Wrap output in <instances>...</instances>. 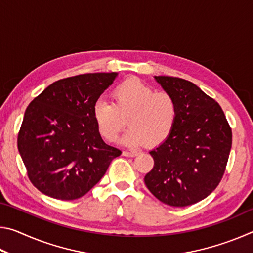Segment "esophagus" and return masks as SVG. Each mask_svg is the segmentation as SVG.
<instances>
[{"mask_svg": "<svg viewBox=\"0 0 253 253\" xmlns=\"http://www.w3.org/2000/svg\"><path fill=\"white\" fill-rule=\"evenodd\" d=\"M123 155H124V156H126V157H132V156H136V155H137V152L124 151V152H123Z\"/></svg>", "mask_w": 253, "mask_h": 253, "instance_id": "34e87169", "label": "esophagus"}]
</instances>
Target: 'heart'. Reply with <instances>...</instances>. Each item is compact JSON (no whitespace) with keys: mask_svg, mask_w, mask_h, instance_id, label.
Returning <instances> with one entry per match:
<instances>
[{"mask_svg":"<svg viewBox=\"0 0 253 253\" xmlns=\"http://www.w3.org/2000/svg\"><path fill=\"white\" fill-rule=\"evenodd\" d=\"M113 102L98 100L92 116L98 130L107 142L116 139L127 124L129 129L121 138L126 146L144 144L158 146L169 139L176 126L178 108L169 92H155L154 88L131 77L114 88Z\"/></svg>","mask_w":253,"mask_h":253,"instance_id":"b5f03b06","label":"heart"}]
</instances>
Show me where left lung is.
I'll list each match as a JSON object with an SVG mask.
<instances>
[{"mask_svg": "<svg viewBox=\"0 0 253 253\" xmlns=\"http://www.w3.org/2000/svg\"><path fill=\"white\" fill-rule=\"evenodd\" d=\"M176 100L178 118L168 140L149 152L154 168L144 181L170 207H187L219 185L229 160L232 130L221 106L198 85L176 77L155 76Z\"/></svg>", "mask_w": 253, "mask_h": 253, "instance_id": "8db88e82", "label": "left lung"}]
</instances>
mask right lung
I'll use <instances>...</instances> for the list:
<instances>
[{"label": "right lung", "instance_id": "1", "mask_svg": "<svg viewBox=\"0 0 253 253\" xmlns=\"http://www.w3.org/2000/svg\"><path fill=\"white\" fill-rule=\"evenodd\" d=\"M117 72L60 79L30 102L18 135L29 179L50 198L71 201L88 193L122 154L98 130L92 108Z\"/></svg>", "mask_w": 253, "mask_h": 253}]
</instances>
